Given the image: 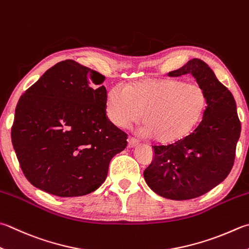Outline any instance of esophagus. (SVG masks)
Returning <instances> with one entry per match:
<instances>
[{"instance_id": "obj_1", "label": "esophagus", "mask_w": 249, "mask_h": 249, "mask_svg": "<svg viewBox=\"0 0 249 249\" xmlns=\"http://www.w3.org/2000/svg\"><path fill=\"white\" fill-rule=\"evenodd\" d=\"M138 144H139L138 140H135V139L131 138V137L128 139V146L129 147H134V146H137Z\"/></svg>"}]
</instances>
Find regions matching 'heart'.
<instances>
[{
	"mask_svg": "<svg viewBox=\"0 0 249 249\" xmlns=\"http://www.w3.org/2000/svg\"><path fill=\"white\" fill-rule=\"evenodd\" d=\"M206 106L203 87L178 79H144L125 90L115 87L105 102L106 115L115 125L125 128L142 114V133L163 144L187 137L200 121Z\"/></svg>",
	"mask_w": 249,
	"mask_h": 249,
	"instance_id": "obj_1",
	"label": "heart"
}]
</instances>
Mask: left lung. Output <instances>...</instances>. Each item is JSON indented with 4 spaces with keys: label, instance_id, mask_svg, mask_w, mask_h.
<instances>
[{
    "label": "left lung",
    "instance_id": "1",
    "mask_svg": "<svg viewBox=\"0 0 249 249\" xmlns=\"http://www.w3.org/2000/svg\"><path fill=\"white\" fill-rule=\"evenodd\" d=\"M186 73L193 74L207 95L203 120L184 139L167 146H153L154 159L143 173L155 193L173 200L198 197L226 179L241 135L235 100L213 69L193 58L168 76Z\"/></svg>",
    "mask_w": 249,
    "mask_h": 249
}]
</instances>
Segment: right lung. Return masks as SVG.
<instances>
[{"instance_id": "obj_1", "label": "right lung", "mask_w": 249, "mask_h": 249, "mask_svg": "<svg viewBox=\"0 0 249 249\" xmlns=\"http://www.w3.org/2000/svg\"><path fill=\"white\" fill-rule=\"evenodd\" d=\"M105 77L72 59L59 62L20 96L12 143L32 185L60 197L104 183L128 134L106 116Z\"/></svg>"}]
</instances>
